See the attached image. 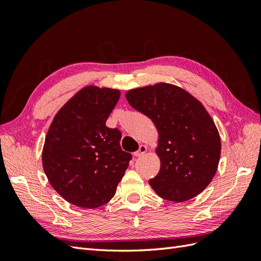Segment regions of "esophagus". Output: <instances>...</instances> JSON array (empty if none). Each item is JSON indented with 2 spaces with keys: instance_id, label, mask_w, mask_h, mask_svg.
I'll use <instances>...</instances> for the list:
<instances>
[{
  "instance_id": "esophagus-1",
  "label": "esophagus",
  "mask_w": 261,
  "mask_h": 261,
  "mask_svg": "<svg viewBox=\"0 0 261 261\" xmlns=\"http://www.w3.org/2000/svg\"><path fill=\"white\" fill-rule=\"evenodd\" d=\"M146 151H147V147L145 145H140L139 149L137 150V151L134 152V155H135V156H141L143 154H145Z\"/></svg>"
}]
</instances>
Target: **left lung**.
I'll list each match as a JSON object with an SVG mask.
<instances>
[{"instance_id": "1", "label": "left lung", "mask_w": 261, "mask_h": 261, "mask_svg": "<svg viewBox=\"0 0 261 261\" xmlns=\"http://www.w3.org/2000/svg\"><path fill=\"white\" fill-rule=\"evenodd\" d=\"M128 103L147 115L159 132L161 167L149 184L161 198H194L215 176L221 153L218 129L206 109L187 91L156 84L126 93Z\"/></svg>"}]
</instances>
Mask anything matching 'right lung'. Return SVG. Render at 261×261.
Here are the masks:
<instances>
[{
	"label": "right lung",
	"mask_w": 261,
	"mask_h": 261,
	"mask_svg": "<svg viewBox=\"0 0 261 261\" xmlns=\"http://www.w3.org/2000/svg\"><path fill=\"white\" fill-rule=\"evenodd\" d=\"M118 98L116 89L86 87L60 110L46 134L44 173L75 206L93 209L111 200L132 160L121 148L122 133L106 126Z\"/></svg>",
	"instance_id": "obj_1"
}]
</instances>
